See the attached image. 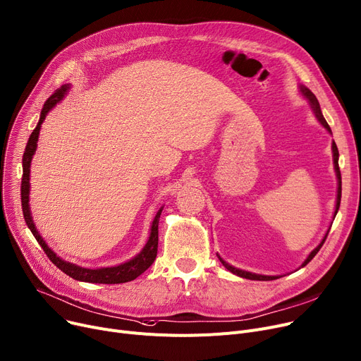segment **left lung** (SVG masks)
Returning <instances> with one entry per match:
<instances>
[{
    "label": "left lung",
    "mask_w": 361,
    "mask_h": 361,
    "mask_svg": "<svg viewBox=\"0 0 361 361\" xmlns=\"http://www.w3.org/2000/svg\"><path fill=\"white\" fill-rule=\"evenodd\" d=\"M300 88V92L303 94V97L305 99H307V102H309V104H310V107H312V110H314V113H315V116H317V118L321 122V125L332 135V132H331V128H329V125L326 123V120L324 118V116H322V111H321V106H319V102H318V99L315 97V94L312 92L309 88H306L305 85H300L299 87ZM338 157H340V154H338V148H337V145H335V142H332V158H334V168H335V174H337V180H338V191H337V203H335V212H334V219H335V216H337V212H338V209H340V202H341V173H340V166H338ZM331 229V228H329ZM329 229L326 231V233H325V236H324V239L321 241V244L312 251L309 255H307V258L303 261V264H302V267H305L306 264L314 258L317 254H318V251L321 250V247L324 245V243H325V239H326V236H328V232H329ZM219 257V259H221V262L224 264L225 266V269L226 270H229L231 273H233V274H236V276H239V277H244V279H250V280H262V281H267V280H276V279H279V276H262V274H255V273H250V271H244V270H239V269H235V267H232L231 264H228L225 259H222L221 258V255H218ZM281 277V276H280Z\"/></svg>",
    "instance_id": "8db88e82"
}]
</instances>
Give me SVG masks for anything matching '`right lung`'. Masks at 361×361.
<instances>
[{"mask_svg": "<svg viewBox=\"0 0 361 361\" xmlns=\"http://www.w3.org/2000/svg\"><path fill=\"white\" fill-rule=\"evenodd\" d=\"M69 84L62 85L61 88H58L49 99L46 100V103L43 104V109L40 111V118L37 122V126L35 128V130L32 132L29 140H27V147L26 151L23 154V178H21V207H23V216L24 221H26L29 229L32 231L33 236L36 238V241L40 244V247L43 248L44 254L49 257V259L55 264V266L63 271L66 276L80 280V281H85V283H100V284H117V283H126V281H132L135 280L137 276H140L143 271H147L151 264L155 261L157 258V251H158V224H159V216L162 212V207L157 212L155 218L152 221L151 225V233L148 241L145 244V247L142 248V251L133 257L132 259L118 264L116 267H104V269H84L77 266V264H72L68 261H63L62 258H59L47 244L44 243V239L40 236V233L37 232L33 219H32V213H30V206H29V195H30V164H32V158L36 152L37 148V139H39V132L42 128L43 120L46 118V114L49 113L56 103H59L69 90Z\"/></svg>", "mask_w": 361, "mask_h": 361, "instance_id": "1", "label": "right lung"}]
</instances>
